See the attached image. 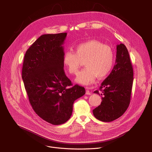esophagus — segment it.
Segmentation results:
<instances>
[{
	"label": "esophagus",
	"instance_id": "obj_1",
	"mask_svg": "<svg viewBox=\"0 0 152 152\" xmlns=\"http://www.w3.org/2000/svg\"><path fill=\"white\" fill-rule=\"evenodd\" d=\"M86 88V94L87 95H91V92L90 91V90L91 89L90 87H88V86H86V87L85 88Z\"/></svg>",
	"mask_w": 152,
	"mask_h": 152
}]
</instances>
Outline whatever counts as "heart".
Returning a JSON list of instances; mask_svg holds the SVG:
<instances>
[{
	"label": "heart",
	"instance_id": "heart-1",
	"mask_svg": "<svg viewBox=\"0 0 152 152\" xmlns=\"http://www.w3.org/2000/svg\"><path fill=\"white\" fill-rule=\"evenodd\" d=\"M84 60L83 69L78 74L76 82L88 85L94 83L98 76L102 79L111 72L114 63L112 48L96 39L86 41L75 46V52L67 50L62 56V62L69 73L76 75Z\"/></svg>",
	"mask_w": 152,
	"mask_h": 152
}]
</instances>
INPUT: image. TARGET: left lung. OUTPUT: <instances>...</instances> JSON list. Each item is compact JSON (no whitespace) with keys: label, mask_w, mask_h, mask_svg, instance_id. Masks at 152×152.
<instances>
[{"label":"left lung","mask_w":152,"mask_h":152,"mask_svg":"<svg viewBox=\"0 0 152 152\" xmlns=\"http://www.w3.org/2000/svg\"><path fill=\"white\" fill-rule=\"evenodd\" d=\"M134 72L128 50L124 45H117L115 64L111 72L94 93L102 96L101 104L93 110L94 116L103 122L120 117L129 107L134 80ZM102 88L103 90H102Z\"/></svg>","instance_id":"1"}]
</instances>
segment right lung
<instances>
[{
    "instance_id": "obj_1",
    "label": "right lung",
    "mask_w": 152,
    "mask_h": 152,
    "mask_svg": "<svg viewBox=\"0 0 152 152\" xmlns=\"http://www.w3.org/2000/svg\"><path fill=\"white\" fill-rule=\"evenodd\" d=\"M67 33L40 36L26 51L22 79L29 102L42 120L59 125L67 121L74 102L85 94L78 85L72 86L64 71L63 45Z\"/></svg>"
}]
</instances>
